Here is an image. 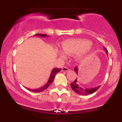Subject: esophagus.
I'll return each mask as SVG.
<instances>
[{
  "instance_id": "obj_1",
  "label": "esophagus",
  "mask_w": 122,
  "mask_h": 122,
  "mask_svg": "<svg viewBox=\"0 0 122 122\" xmlns=\"http://www.w3.org/2000/svg\"><path fill=\"white\" fill-rule=\"evenodd\" d=\"M69 71V68H66V67H63L62 68V71L63 72H68V71Z\"/></svg>"
}]
</instances>
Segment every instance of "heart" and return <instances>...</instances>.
I'll return each mask as SVG.
<instances>
[{
	"label": "heart",
	"mask_w": 122,
	"mask_h": 122,
	"mask_svg": "<svg viewBox=\"0 0 122 122\" xmlns=\"http://www.w3.org/2000/svg\"><path fill=\"white\" fill-rule=\"evenodd\" d=\"M92 43L90 41L85 39H73L65 41L61 43V50L69 55L76 54V60L81 61L91 55L92 52ZM61 57L65 56L62 51L57 50Z\"/></svg>",
	"instance_id": "heart-1"
}]
</instances>
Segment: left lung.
Masks as SVG:
<instances>
[{
    "label": "left lung",
    "mask_w": 122,
    "mask_h": 122,
    "mask_svg": "<svg viewBox=\"0 0 122 122\" xmlns=\"http://www.w3.org/2000/svg\"><path fill=\"white\" fill-rule=\"evenodd\" d=\"M104 49L105 51H106V54L108 56V50L106 47H104ZM75 72H76L77 75H78V68L77 67H75ZM71 88L73 90L75 91L76 93H77V94L79 95H91L92 93H94L95 91L99 89L100 86H96V87L95 88H85V87H83V86H80L77 83V79H76L75 81H74L71 84Z\"/></svg>",
    "instance_id": "8db88e82"
}]
</instances>
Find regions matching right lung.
Returning a JSON list of instances; mask_svg holds the SVG:
<instances>
[{
  "mask_svg": "<svg viewBox=\"0 0 122 122\" xmlns=\"http://www.w3.org/2000/svg\"><path fill=\"white\" fill-rule=\"evenodd\" d=\"M36 36H39L40 37H48V36H47L46 34H35ZM61 71V68H54L53 69L52 71H51V73H50L49 79L47 82L46 83V84L43 86H42V87L37 88V89H30V88H27L29 91H30L34 92H43V91L45 90L46 89H47L49 86H50V85H51L52 84L53 81V80H54V77H55V76L58 72H59L60 71Z\"/></svg>",
  "mask_w": 122,
  "mask_h": 122,
  "instance_id": "1",
  "label": "right lung"
}]
</instances>
